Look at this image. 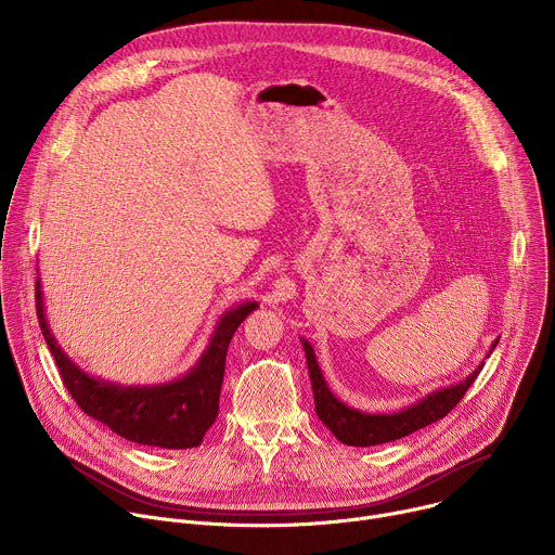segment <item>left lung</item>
Segmentation results:
<instances>
[{
    "instance_id": "8db88e82",
    "label": "left lung",
    "mask_w": 555,
    "mask_h": 555,
    "mask_svg": "<svg viewBox=\"0 0 555 555\" xmlns=\"http://www.w3.org/2000/svg\"><path fill=\"white\" fill-rule=\"evenodd\" d=\"M300 343H302V351L307 358V371H309L313 402H315V415L321 417V422L336 435L338 441H343L345 446H358V448L402 439L420 428H426L433 422H439L459 404L465 390L472 386V382L477 379V375L483 369V362H481L469 375H465V379L450 384V386H441V388L424 395L422 400H417L415 404H411L402 411L364 413L360 409L347 406L345 402H340L336 398L325 382L319 360H315L313 347L305 338H300ZM496 343H499V338L492 343V349L486 353V358H490Z\"/></svg>"
}]
</instances>
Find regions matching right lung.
Here are the masks:
<instances>
[{
	"label": "right lung",
	"instance_id": "obj_1",
	"mask_svg": "<svg viewBox=\"0 0 555 555\" xmlns=\"http://www.w3.org/2000/svg\"><path fill=\"white\" fill-rule=\"evenodd\" d=\"M257 307V300H244L225 309L212 327L206 349L184 375L163 384L127 386L83 371L61 349L48 325L43 289L37 279V315L41 334L74 402L116 435L133 443L169 450L199 446L206 430L215 424L228 345L236 327Z\"/></svg>",
	"mask_w": 555,
	"mask_h": 555
}]
</instances>
